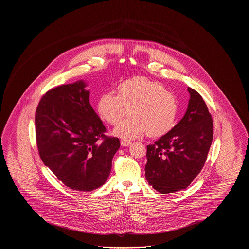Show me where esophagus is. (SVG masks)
I'll use <instances>...</instances> for the list:
<instances>
[{
    "label": "esophagus",
    "instance_id": "esophagus-1",
    "mask_svg": "<svg viewBox=\"0 0 249 249\" xmlns=\"http://www.w3.org/2000/svg\"><path fill=\"white\" fill-rule=\"evenodd\" d=\"M120 143H121V145H123V146H129V145L131 144V142L129 141V140H121Z\"/></svg>",
    "mask_w": 249,
    "mask_h": 249
}]
</instances>
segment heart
I'll return each mask as SVG.
<instances>
[{
  "label": "heart",
  "instance_id": "b5f03b06",
  "mask_svg": "<svg viewBox=\"0 0 249 249\" xmlns=\"http://www.w3.org/2000/svg\"><path fill=\"white\" fill-rule=\"evenodd\" d=\"M119 94L107 92L98 102L104 120L117 125L131 112V117L115 129L116 135L134 139L146 133L158 138L169 133L178 123L179 103L164 85L146 77H134L119 86Z\"/></svg>",
  "mask_w": 249,
  "mask_h": 249
}]
</instances>
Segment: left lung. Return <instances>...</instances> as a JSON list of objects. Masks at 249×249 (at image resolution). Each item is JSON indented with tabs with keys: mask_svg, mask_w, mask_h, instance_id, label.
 Instances as JSON below:
<instances>
[{
	"mask_svg": "<svg viewBox=\"0 0 249 249\" xmlns=\"http://www.w3.org/2000/svg\"><path fill=\"white\" fill-rule=\"evenodd\" d=\"M187 112L175 128L147 145L145 178L160 193L185 190L204 165L213 141V119L205 102L188 88Z\"/></svg>",
	"mask_w": 249,
	"mask_h": 249,
	"instance_id": "8db88e82",
	"label": "left lung"
}]
</instances>
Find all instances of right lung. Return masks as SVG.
Masks as SVG:
<instances>
[{
	"mask_svg": "<svg viewBox=\"0 0 249 249\" xmlns=\"http://www.w3.org/2000/svg\"><path fill=\"white\" fill-rule=\"evenodd\" d=\"M86 83L61 85L48 90L36 109L37 148L44 164L69 189L91 191L110 175L120 146L89 103Z\"/></svg>",
	"mask_w": 249,
	"mask_h": 249,
	"instance_id": "add662e5",
	"label": "right lung"
}]
</instances>
